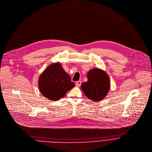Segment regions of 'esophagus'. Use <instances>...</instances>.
Instances as JSON below:
<instances>
[{
  "instance_id": "obj_1",
  "label": "esophagus",
  "mask_w": 152,
  "mask_h": 152,
  "mask_svg": "<svg viewBox=\"0 0 152 152\" xmlns=\"http://www.w3.org/2000/svg\"><path fill=\"white\" fill-rule=\"evenodd\" d=\"M81 81H77L76 82V83H75V85L77 86H78V87H80V86H81Z\"/></svg>"
}]
</instances>
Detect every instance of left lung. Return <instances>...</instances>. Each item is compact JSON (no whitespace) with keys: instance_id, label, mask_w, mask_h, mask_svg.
Listing matches in <instances>:
<instances>
[{"instance_id":"1","label":"left lung","mask_w":152,"mask_h":152,"mask_svg":"<svg viewBox=\"0 0 152 152\" xmlns=\"http://www.w3.org/2000/svg\"><path fill=\"white\" fill-rule=\"evenodd\" d=\"M87 78L88 81L81 84L82 90L92 101H101L106 96L110 90L108 76L105 71L94 68L88 72Z\"/></svg>"}]
</instances>
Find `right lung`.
I'll list each match as a JSON object with an SVG mask.
<instances>
[{"label": "right lung", "instance_id": "obj_1", "mask_svg": "<svg viewBox=\"0 0 152 152\" xmlns=\"http://www.w3.org/2000/svg\"><path fill=\"white\" fill-rule=\"evenodd\" d=\"M38 84L42 94L52 101L59 100L75 86L58 62L52 64L43 72Z\"/></svg>", "mask_w": 152, "mask_h": 152}]
</instances>
